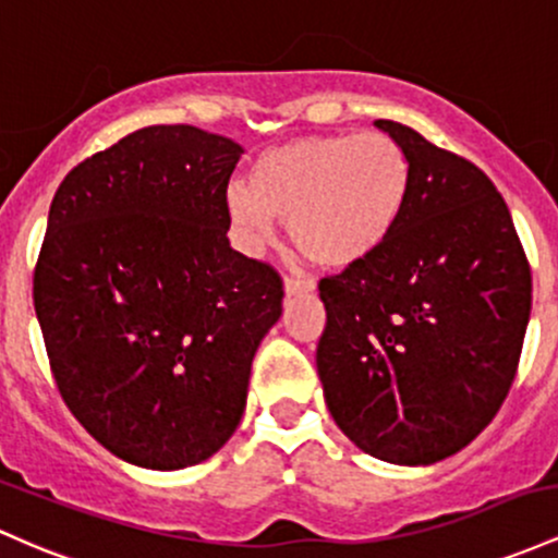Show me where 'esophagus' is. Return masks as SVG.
<instances>
[{
	"instance_id": "34e87169",
	"label": "esophagus",
	"mask_w": 558,
	"mask_h": 558,
	"mask_svg": "<svg viewBox=\"0 0 558 558\" xmlns=\"http://www.w3.org/2000/svg\"><path fill=\"white\" fill-rule=\"evenodd\" d=\"M311 290H313V279L295 277V274L284 277V292H287V295H298V292H311Z\"/></svg>"
}]
</instances>
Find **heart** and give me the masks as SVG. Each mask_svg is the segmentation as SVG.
<instances>
[{
    "label": "heart",
    "mask_w": 558,
    "mask_h": 558,
    "mask_svg": "<svg viewBox=\"0 0 558 558\" xmlns=\"http://www.w3.org/2000/svg\"><path fill=\"white\" fill-rule=\"evenodd\" d=\"M409 186V155L381 131L300 136L266 149L253 184H231L227 205L250 242H266L279 218L305 258L348 268L390 240Z\"/></svg>",
    "instance_id": "1"
}]
</instances>
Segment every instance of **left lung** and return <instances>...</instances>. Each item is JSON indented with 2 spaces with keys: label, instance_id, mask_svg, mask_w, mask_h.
Masks as SVG:
<instances>
[{
  "label": "left lung",
  "instance_id": "left-lung-1",
  "mask_svg": "<svg viewBox=\"0 0 558 558\" xmlns=\"http://www.w3.org/2000/svg\"><path fill=\"white\" fill-rule=\"evenodd\" d=\"M411 160L390 240L318 281L316 368L329 414L363 453L435 464L504 405L530 322L532 274L504 197L472 160L377 121Z\"/></svg>",
  "mask_w": 558,
  "mask_h": 558
}]
</instances>
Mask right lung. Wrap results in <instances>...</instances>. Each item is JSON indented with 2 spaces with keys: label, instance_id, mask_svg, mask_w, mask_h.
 I'll use <instances>...</instances> for the list:
<instances>
[{
  "label": "right lung",
  "instance_id": "obj_1",
  "mask_svg": "<svg viewBox=\"0 0 558 558\" xmlns=\"http://www.w3.org/2000/svg\"><path fill=\"white\" fill-rule=\"evenodd\" d=\"M242 147L147 126L58 186L34 268L54 385L97 442L144 469L195 466L234 435L281 316L279 271L229 247Z\"/></svg>",
  "mask_w": 558,
  "mask_h": 558
}]
</instances>
